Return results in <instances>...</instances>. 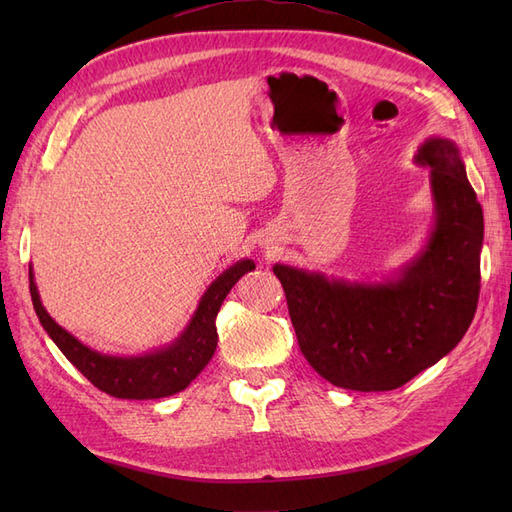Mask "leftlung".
<instances>
[{"instance_id":"8db88e82","label":"left lung","mask_w":512,"mask_h":512,"mask_svg":"<svg viewBox=\"0 0 512 512\" xmlns=\"http://www.w3.org/2000/svg\"><path fill=\"white\" fill-rule=\"evenodd\" d=\"M414 162L429 168L436 220L423 250L389 280L273 267L303 356L342 389H399L451 352L476 312L485 224L466 164L442 136L427 138Z\"/></svg>"}]
</instances>
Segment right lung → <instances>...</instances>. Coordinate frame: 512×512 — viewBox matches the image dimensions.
Masks as SVG:
<instances>
[{
    "label": "right lung",
    "instance_id": "right-lung-1",
    "mask_svg": "<svg viewBox=\"0 0 512 512\" xmlns=\"http://www.w3.org/2000/svg\"><path fill=\"white\" fill-rule=\"evenodd\" d=\"M252 269H256L254 260L243 258L220 273L200 297L188 327L175 342L141 356L102 354L59 327L40 301L32 267H29V292H32V303L44 331L91 384L119 399H160L183 391L207 367L218 348L215 318L220 307L230 288Z\"/></svg>",
    "mask_w": 512,
    "mask_h": 512
}]
</instances>
